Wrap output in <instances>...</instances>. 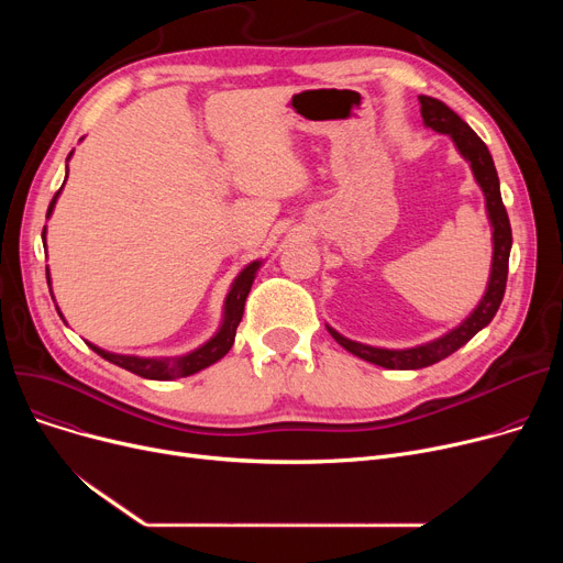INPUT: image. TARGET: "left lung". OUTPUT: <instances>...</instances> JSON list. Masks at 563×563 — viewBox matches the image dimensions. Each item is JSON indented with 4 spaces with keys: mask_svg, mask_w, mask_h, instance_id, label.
I'll return each mask as SVG.
<instances>
[{
    "mask_svg": "<svg viewBox=\"0 0 563 563\" xmlns=\"http://www.w3.org/2000/svg\"><path fill=\"white\" fill-rule=\"evenodd\" d=\"M420 113L424 128L448 134L459 151V155L470 164L472 175H475V183L479 185L484 194L486 205V217L490 223V242H493V260H490V274L486 283V291L482 301L472 308V312L454 327L452 331L442 333L440 338L408 346V349H386V346H372L356 340H349L342 333H338L333 327L327 329L335 338L340 346H344L353 356H358L372 365L386 367V369H422L429 367L442 358L452 356L456 349H461L467 340L475 338L482 329H486L493 321L501 299H505V287H507V274H509V253H511V223L507 217L505 205H501L499 194V177L493 164V157L488 153L486 143L475 134L467 123L445 104L435 98L420 96Z\"/></svg>",
    "mask_w": 563,
    "mask_h": 563,
    "instance_id": "1",
    "label": "left lung"
}]
</instances>
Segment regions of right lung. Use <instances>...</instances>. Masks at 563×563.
<instances>
[{
    "label": "right lung",
    "instance_id": "right-lung-1",
    "mask_svg": "<svg viewBox=\"0 0 563 563\" xmlns=\"http://www.w3.org/2000/svg\"><path fill=\"white\" fill-rule=\"evenodd\" d=\"M73 153L68 155V162H70ZM66 177H68V166H66ZM66 185V180H64ZM64 189V187H62ZM62 189H58L47 207V219L52 217L54 212V205H56V198L58 194H62ZM45 234H47V225L43 228V246L47 249V242H45ZM264 264V260H253L249 262L244 269L234 276L228 294H225V301H223V314H221V323L217 333L202 342L200 346L187 351V353H180V356H130V353H113V351H107L93 342H86L88 346H91L98 356H102L104 361L123 367L136 376H143V378H153V380H173V378H183V376H191L205 367H210L214 363H219L225 353L232 349L234 344V333H236V327H240L242 321V314H244V306H246V297L251 291V285L260 272V266ZM47 285L52 287V278H49V266H47ZM52 291V289H49ZM56 312L62 314V310L56 308ZM64 319V314H62ZM66 321V319H64Z\"/></svg>",
    "mask_w": 563,
    "mask_h": 563
}]
</instances>
